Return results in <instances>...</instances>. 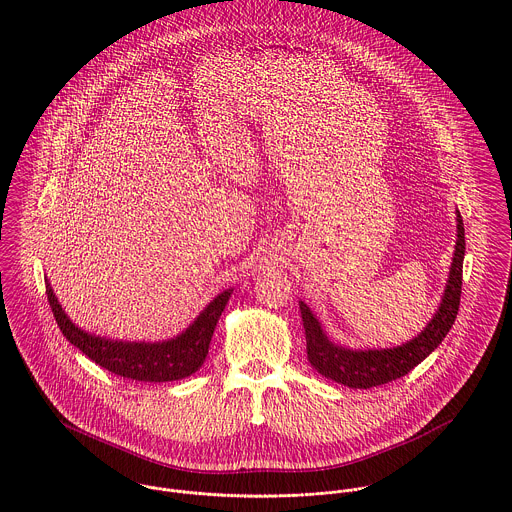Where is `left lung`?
Masks as SVG:
<instances>
[{
	"label": "left lung",
	"mask_w": 512,
	"mask_h": 512,
	"mask_svg": "<svg viewBox=\"0 0 512 512\" xmlns=\"http://www.w3.org/2000/svg\"><path fill=\"white\" fill-rule=\"evenodd\" d=\"M463 256H465V228L463 219L457 211V240L451 258V268L447 284L439 301L438 311L424 327V331L390 349H349L331 341L321 327L315 313L305 301H299L305 341H307V359L311 366L339 384L349 388H372L386 382H392L408 374L416 365H420L449 333L455 323L461 299V278H463Z\"/></svg>",
	"instance_id": "8db88e82"
}]
</instances>
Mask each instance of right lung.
I'll use <instances>...</instances> for the list:
<instances>
[{"label":"right lung","instance_id":"right-lung-1","mask_svg":"<svg viewBox=\"0 0 512 512\" xmlns=\"http://www.w3.org/2000/svg\"><path fill=\"white\" fill-rule=\"evenodd\" d=\"M45 284H47L49 305L67 341L73 343L78 351H82L96 365L118 376L142 380V382H171L197 372L209 355V345H211L215 327L232 293V288L220 292L197 315V319L177 337L167 341H155V343H146V341L136 343V341H114V339H106V337L82 331L65 313L63 305L53 293L49 280H45Z\"/></svg>","mask_w":512,"mask_h":512}]
</instances>
